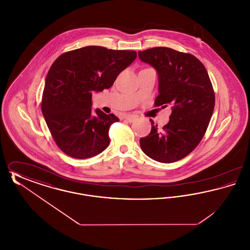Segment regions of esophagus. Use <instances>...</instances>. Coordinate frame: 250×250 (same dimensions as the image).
Wrapping results in <instances>:
<instances>
[{"label":"esophagus","mask_w":250,"mask_h":250,"mask_svg":"<svg viewBox=\"0 0 250 250\" xmlns=\"http://www.w3.org/2000/svg\"><path fill=\"white\" fill-rule=\"evenodd\" d=\"M138 118V116L137 115H134V114H127V115H125V119L126 120V121H128V122H133V121H135V120Z\"/></svg>","instance_id":"esophagus-1"}]
</instances>
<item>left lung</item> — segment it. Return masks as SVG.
I'll list each match as a JSON object with an SVG mask.
<instances>
[{
	"label": "left lung",
	"mask_w": 250,
	"mask_h": 250,
	"mask_svg": "<svg viewBox=\"0 0 250 250\" xmlns=\"http://www.w3.org/2000/svg\"><path fill=\"white\" fill-rule=\"evenodd\" d=\"M138 53L158 74L155 107L171 108L169 121L162 128L150 120L152 129L141 138V148L155 161H178L199 145L207 130L215 101L213 85L203 63L190 53L166 47Z\"/></svg>",
	"instance_id": "obj_1"
}]
</instances>
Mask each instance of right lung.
Listing matches in <instances>:
<instances>
[{
	"label": "right lung",
	"mask_w": 250,
	"mask_h": 250,
	"mask_svg": "<svg viewBox=\"0 0 250 250\" xmlns=\"http://www.w3.org/2000/svg\"><path fill=\"white\" fill-rule=\"evenodd\" d=\"M134 50L88 46L62 53L48 72L41 110L55 143L65 154L85 159L109 144V126L119 119L100 109L92 111L93 92L114 83L136 59Z\"/></svg>",
	"instance_id": "add662e5"
}]
</instances>
